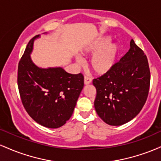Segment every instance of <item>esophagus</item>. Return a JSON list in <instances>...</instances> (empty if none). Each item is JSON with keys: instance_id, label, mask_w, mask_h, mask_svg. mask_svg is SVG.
<instances>
[{"instance_id": "1", "label": "esophagus", "mask_w": 161, "mask_h": 161, "mask_svg": "<svg viewBox=\"0 0 161 161\" xmlns=\"http://www.w3.org/2000/svg\"><path fill=\"white\" fill-rule=\"evenodd\" d=\"M92 82V79L90 77L87 76V75H85L84 78V83L85 85H88Z\"/></svg>"}]
</instances>
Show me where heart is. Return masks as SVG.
Here are the masks:
<instances>
[{
  "label": "heart",
  "mask_w": 161,
  "mask_h": 161,
  "mask_svg": "<svg viewBox=\"0 0 161 161\" xmlns=\"http://www.w3.org/2000/svg\"><path fill=\"white\" fill-rule=\"evenodd\" d=\"M108 36H102L87 44L80 50L81 54L85 57L94 54L90 60V66L97 75H104L115 65L119 53V45L110 43ZM79 64L82 63V59L75 58Z\"/></svg>",
  "instance_id": "1"
}]
</instances>
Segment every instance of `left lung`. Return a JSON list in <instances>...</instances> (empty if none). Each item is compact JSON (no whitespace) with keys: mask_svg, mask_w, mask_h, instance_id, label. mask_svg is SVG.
I'll return each instance as SVG.
<instances>
[{"mask_svg":"<svg viewBox=\"0 0 161 161\" xmlns=\"http://www.w3.org/2000/svg\"><path fill=\"white\" fill-rule=\"evenodd\" d=\"M150 69L144 51L130 42L129 51L108 73L94 79L95 108L107 124L121 125L139 114L148 95Z\"/></svg>","mask_w":161,"mask_h":161,"instance_id":"left-lung-1","label":"left lung"}]
</instances>
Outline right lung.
Here are the masks:
<instances>
[{
	"instance_id": "1",
	"label": "right lung",
	"mask_w": 161,
	"mask_h": 161,
	"mask_svg": "<svg viewBox=\"0 0 161 161\" xmlns=\"http://www.w3.org/2000/svg\"><path fill=\"white\" fill-rule=\"evenodd\" d=\"M39 36L29 41L19 60L18 88L29 115L38 124L56 129L71 117L84 86V76L82 73L70 74L62 67L36 66L30 54L34 41Z\"/></svg>"
}]
</instances>
